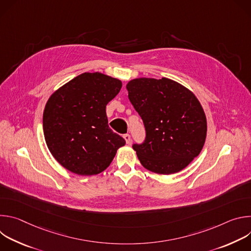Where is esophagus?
<instances>
[{
    "instance_id": "obj_1",
    "label": "esophagus",
    "mask_w": 251,
    "mask_h": 251,
    "mask_svg": "<svg viewBox=\"0 0 251 251\" xmlns=\"http://www.w3.org/2000/svg\"><path fill=\"white\" fill-rule=\"evenodd\" d=\"M123 137H124L125 141H126V144H130V142H131V136H130L129 134H125Z\"/></svg>"
}]
</instances>
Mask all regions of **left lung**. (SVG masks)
Instances as JSON below:
<instances>
[{
    "label": "left lung",
    "instance_id": "obj_1",
    "mask_svg": "<svg viewBox=\"0 0 251 251\" xmlns=\"http://www.w3.org/2000/svg\"><path fill=\"white\" fill-rule=\"evenodd\" d=\"M126 88L146 129V140L133 145L142 166L159 175L182 171L200 155L206 137L201 102L186 86L167 77H140Z\"/></svg>",
    "mask_w": 251,
    "mask_h": 251
}]
</instances>
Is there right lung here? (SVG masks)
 <instances>
[{
    "mask_svg": "<svg viewBox=\"0 0 251 251\" xmlns=\"http://www.w3.org/2000/svg\"><path fill=\"white\" fill-rule=\"evenodd\" d=\"M122 82L101 73H84L56 89L47 101L43 127L53 158L79 176L109 167L125 140L108 126L106 105Z\"/></svg>",
    "mask_w": 251,
    "mask_h": 251,
    "instance_id": "obj_1",
    "label": "right lung"
}]
</instances>
